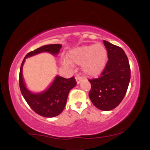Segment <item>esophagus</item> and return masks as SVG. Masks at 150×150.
Wrapping results in <instances>:
<instances>
[{"label":"esophagus","mask_w":150,"mask_h":150,"mask_svg":"<svg viewBox=\"0 0 150 150\" xmlns=\"http://www.w3.org/2000/svg\"><path fill=\"white\" fill-rule=\"evenodd\" d=\"M82 78L81 77H80V76L75 77V80H76V82H77V85H79V84L80 83L81 81H82Z\"/></svg>","instance_id":"esophagus-1"}]
</instances>
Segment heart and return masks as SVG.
<instances>
[{"label": "heart", "mask_w": 150, "mask_h": 150, "mask_svg": "<svg viewBox=\"0 0 150 150\" xmlns=\"http://www.w3.org/2000/svg\"><path fill=\"white\" fill-rule=\"evenodd\" d=\"M68 58L62 60L64 66H72V63L78 65H82V70L85 75L95 77L100 75L104 71L107 63L108 54L105 46L98 44L83 45L70 51Z\"/></svg>", "instance_id": "obj_1"}]
</instances>
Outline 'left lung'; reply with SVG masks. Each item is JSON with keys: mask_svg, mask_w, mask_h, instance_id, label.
Wrapping results in <instances>:
<instances>
[{"mask_svg": "<svg viewBox=\"0 0 150 150\" xmlns=\"http://www.w3.org/2000/svg\"><path fill=\"white\" fill-rule=\"evenodd\" d=\"M108 61L101 77L89 80L92 87L89 97L92 104L101 111H111L124 98L130 80L129 61L119 46L103 41Z\"/></svg>", "mask_w": 150, "mask_h": 150, "instance_id": "1", "label": "left lung"}]
</instances>
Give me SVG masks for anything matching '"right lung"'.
Returning a JSON list of instances; mask_svg holds the SVG:
<instances>
[{
    "label": "right lung",
    "instance_id": "add662e5",
    "mask_svg": "<svg viewBox=\"0 0 150 150\" xmlns=\"http://www.w3.org/2000/svg\"><path fill=\"white\" fill-rule=\"evenodd\" d=\"M61 47V44H49L31 51L26 55L20 67L19 84L22 96L34 112L46 118L58 116L63 111L69 92L77 84L75 77L66 79L56 75L47 89L42 92L34 93L29 90L26 86L22 75V68L26 58L44 52L57 56Z\"/></svg>",
    "mask_w": 150,
    "mask_h": 150
}]
</instances>
